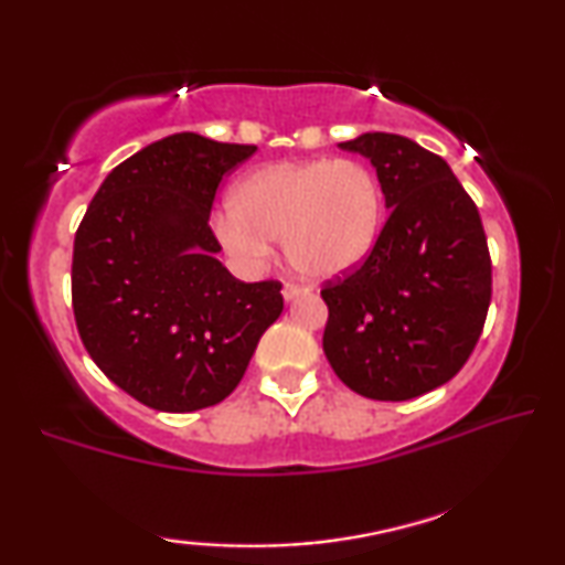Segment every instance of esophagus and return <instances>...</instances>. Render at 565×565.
I'll return each instance as SVG.
<instances>
[{"label": "esophagus", "instance_id": "obj_1", "mask_svg": "<svg viewBox=\"0 0 565 565\" xmlns=\"http://www.w3.org/2000/svg\"><path fill=\"white\" fill-rule=\"evenodd\" d=\"M302 292H306V290L298 288V285H285V288H282V298L290 302V300H296L298 296H302Z\"/></svg>", "mask_w": 565, "mask_h": 565}]
</instances>
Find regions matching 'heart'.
Returning <instances> with one entry per match:
<instances>
[{
	"mask_svg": "<svg viewBox=\"0 0 565 565\" xmlns=\"http://www.w3.org/2000/svg\"><path fill=\"white\" fill-rule=\"evenodd\" d=\"M384 195L380 178L359 160L269 162L242 178L232 206L216 216V234L236 257L257 259L282 239L288 263L310 280L356 269L380 239Z\"/></svg>",
	"mask_w": 565,
	"mask_h": 565,
	"instance_id": "1",
	"label": "heart"
}]
</instances>
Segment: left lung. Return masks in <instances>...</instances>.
<instances>
[{"mask_svg":"<svg viewBox=\"0 0 565 565\" xmlns=\"http://www.w3.org/2000/svg\"><path fill=\"white\" fill-rule=\"evenodd\" d=\"M377 170L390 218L364 265L329 282L323 351L370 399H413L466 364L492 300L479 211L448 162L399 135L341 142Z\"/></svg>","mask_w":565,"mask_h":565,"instance_id":"left-lung-1","label":"left lung"}]
</instances>
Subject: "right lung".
<instances>
[{
    "label": "right lung",
    "instance_id": "1",
    "mask_svg": "<svg viewBox=\"0 0 565 565\" xmlns=\"http://www.w3.org/2000/svg\"><path fill=\"white\" fill-rule=\"evenodd\" d=\"M255 145L181 132L119 162L73 242V316L96 366L162 413L222 403L282 313L280 282H242L209 226L224 173Z\"/></svg>",
    "mask_w": 565,
    "mask_h": 565
}]
</instances>
